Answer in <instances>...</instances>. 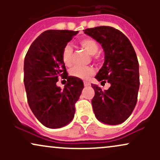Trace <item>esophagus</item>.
Returning <instances> with one entry per match:
<instances>
[{"mask_svg": "<svg viewBox=\"0 0 160 160\" xmlns=\"http://www.w3.org/2000/svg\"><path fill=\"white\" fill-rule=\"evenodd\" d=\"M90 86V83H89V82H84V86L87 87V86Z\"/></svg>", "mask_w": 160, "mask_h": 160, "instance_id": "obj_1", "label": "esophagus"}]
</instances>
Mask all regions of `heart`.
<instances>
[{"mask_svg":"<svg viewBox=\"0 0 160 160\" xmlns=\"http://www.w3.org/2000/svg\"><path fill=\"white\" fill-rule=\"evenodd\" d=\"M80 45L82 49H84L89 54L95 55L98 52L99 46L95 40L92 38H84L80 40ZM96 58V57H95ZM73 58V49L69 44L65 45L62 51V59L63 63L66 66L69 67L72 65ZM94 74V69L91 66H74L70 71V74L75 78L81 79V80H87Z\"/></svg>","mask_w":160,"mask_h":160,"instance_id":"heart-1","label":"heart"}]
</instances>
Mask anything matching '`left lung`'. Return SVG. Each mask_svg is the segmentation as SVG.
<instances>
[{"mask_svg": "<svg viewBox=\"0 0 160 160\" xmlns=\"http://www.w3.org/2000/svg\"><path fill=\"white\" fill-rule=\"evenodd\" d=\"M83 31L102 44L105 54L104 65L95 78L111 84L107 90L92 84L95 90L92 104L95 117L105 124L122 123L132 114L137 103L140 80L136 53L129 40L118 29L99 26Z\"/></svg>", "mask_w": 160, "mask_h": 160, "instance_id": "obj_1", "label": "left lung"}]
</instances>
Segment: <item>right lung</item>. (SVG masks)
Masks as SVG:
<instances>
[{"label": "right lung", "instance_id": "1", "mask_svg": "<svg viewBox=\"0 0 160 160\" xmlns=\"http://www.w3.org/2000/svg\"><path fill=\"white\" fill-rule=\"evenodd\" d=\"M78 31L47 30L36 38L25 55L24 84L28 103L46 127L61 128L73 120L75 104L83 89L80 79L68 76L62 51ZM61 76L67 79L63 91L56 86Z\"/></svg>", "mask_w": 160, "mask_h": 160}]
</instances>
